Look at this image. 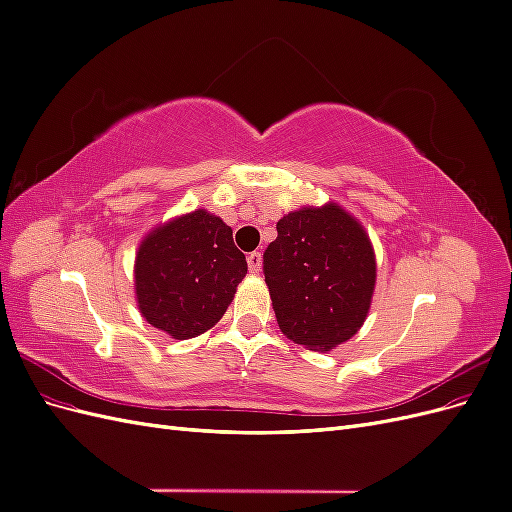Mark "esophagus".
I'll return each mask as SVG.
<instances>
[{"instance_id":"34e87169","label":"esophagus","mask_w":512,"mask_h":512,"mask_svg":"<svg viewBox=\"0 0 512 512\" xmlns=\"http://www.w3.org/2000/svg\"><path fill=\"white\" fill-rule=\"evenodd\" d=\"M247 267H250V273H258L262 269V256H260V252L247 254Z\"/></svg>"}]
</instances>
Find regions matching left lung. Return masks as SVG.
I'll list each match as a JSON object with an SVG mask.
<instances>
[{
    "mask_svg": "<svg viewBox=\"0 0 512 512\" xmlns=\"http://www.w3.org/2000/svg\"><path fill=\"white\" fill-rule=\"evenodd\" d=\"M282 333L331 350L361 329L376 284V258L361 224L337 205L292 211L262 256Z\"/></svg>",
    "mask_w": 512,
    "mask_h": 512,
    "instance_id": "left-lung-1",
    "label": "left lung"
}]
</instances>
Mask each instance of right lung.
Here are the masks:
<instances>
[{"mask_svg":"<svg viewBox=\"0 0 512 512\" xmlns=\"http://www.w3.org/2000/svg\"><path fill=\"white\" fill-rule=\"evenodd\" d=\"M247 273L232 228L198 209L153 230L136 254V299L145 320L175 339L209 331Z\"/></svg>","mask_w":512,"mask_h":512,"instance_id":"right-lung-1","label":"right lung"}]
</instances>
